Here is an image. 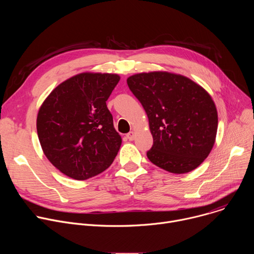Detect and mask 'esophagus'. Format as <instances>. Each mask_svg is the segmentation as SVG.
Masks as SVG:
<instances>
[{"label": "esophagus", "instance_id": "obj_1", "mask_svg": "<svg viewBox=\"0 0 254 254\" xmlns=\"http://www.w3.org/2000/svg\"><path fill=\"white\" fill-rule=\"evenodd\" d=\"M127 137L129 140H133L134 137H135V132H134V131H129V132L127 134Z\"/></svg>", "mask_w": 254, "mask_h": 254}]
</instances>
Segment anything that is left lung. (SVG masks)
I'll use <instances>...</instances> for the list:
<instances>
[{"instance_id": "8db88e82", "label": "left lung", "mask_w": 254, "mask_h": 254, "mask_svg": "<svg viewBox=\"0 0 254 254\" xmlns=\"http://www.w3.org/2000/svg\"><path fill=\"white\" fill-rule=\"evenodd\" d=\"M127 82L149 119L154 138L149 160L174 174L199 167L214 146L218 127L211 95L190 78L168 71L142 72Z\"/></svg>"}]
</instances>
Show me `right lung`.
Here are the masks:
<instances>
[{
	"instance_id": "add662e5",
	"label": "right lung",
	"mask_w": 254,
	"mask_h": 254,
	"mask_svg": "<svg viewBox=\"0 0 254 254\" xmlns=\"http://www.w3.org/2000/svg\"><path fill=\"white\" fill-rule=\"evenodd\" d=\"M121 77L82 72L55 87L41 104L37 133L49 162L74 180L110 167L122 144L106 100Z\"/></svg>"
}]
</instances>
